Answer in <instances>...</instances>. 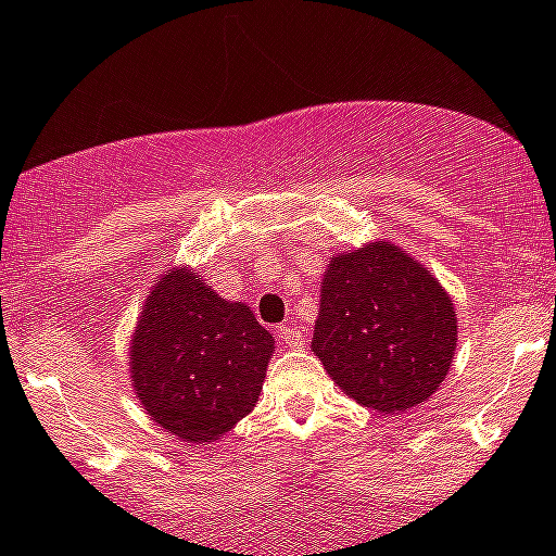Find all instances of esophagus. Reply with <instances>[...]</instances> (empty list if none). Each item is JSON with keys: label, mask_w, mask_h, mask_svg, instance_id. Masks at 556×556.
Returning <instances> with one entry per match:
<instances>
[{"label": "esophagus", "mask_w": 556, "mask_h": 556, "mask_svg": "<svg viewBox=\"0 0 556 556\" xmlns=\"http://www.w3.org/2000/svg\"><path fill=\"white\" fill-rule=\"evenodd\" d=\"M277 336L285 346H293V350H299V346L304 344V336H301V330L293 328V325H282V328H277Z\"/></svg>", "instance_id": "obj_1"}]
</instances>
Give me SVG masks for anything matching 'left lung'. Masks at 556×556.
I'll return each instance as SVG.
<instances>
[{
	"label": "left lung",
	"instance_id": "left-lung-1",
	"mask_svg": "<svg viewBox=\"0 0 556 556\" xmlns=\"http://www.w3.org/2000/svg\"><path fill=\"white\" fill-rule=\"evenodd\" d=\"M457 314L403 247L368 242L328 261L312 352L341 392L379 414L428 401L457 352Z\"/></svg>",
	"mask_w": 556,
	"mask_h": 556
}]
</instances>
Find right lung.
<instances>
[{
  "instance_id": "add662e5",
  "label": "right lung",
  "mask_w": 556,
  "mask_h": 556,
  "mask_svg": "<svg viewBox=\"0 0 556 556\" xmlns=\"http://www.w3.org/2000/svg\"><path fill=\"white\" fill-rule=\"evenodd\" d=\"M274 336L242 301H226L188 266L150 288L128 344L134 395L172 439L212 444L255 408Z\"/></svg>"
}]
</instances>
